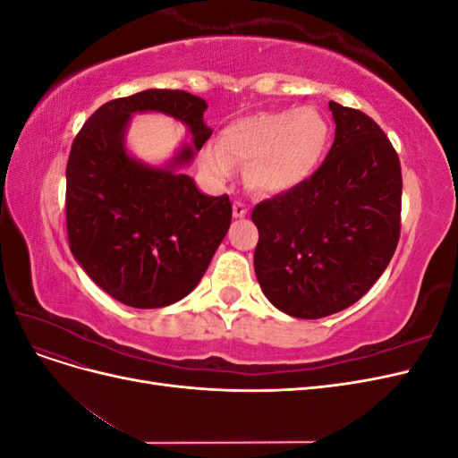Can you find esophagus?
I'll return each mask as SVG.
<instances>
[{
    "instance_id": "1",
    "label": "esophagus",
    "mask_w": 458,
    "mask_h": 458,
    "mask_svg": "<svg viewBox=\"0 0 458 458\" xmlns=\"http://www.w3.org/2000/svg\"><path fill=\"white\" fill-rule=\"evenodd\" d=\"M248 216V208L242 202H234L233 204V217H244Z\"/></svg>"
}]
</instances>
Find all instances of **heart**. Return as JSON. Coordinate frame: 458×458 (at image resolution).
I'll return each mask as SVG.
<instances>
[{
	"label": "heart",
	"instance_id": "obj_1",
	"mask_svg": "<svg viewBox=\"0 0 458 458\" xmlns=\"http://www.w3.org/2000/svg\"><path fill=\"white\" fill-rule=\"evenodd\" d=\"M328 123L313 106L263 110L231 122L217 143L204 145L202 170L225 182L234 162L246 164V183L261 195H283L313 177L328 145Z\"/></svg>",
	"mask_w": 458,
	"mask_h": 458
}]
</instances>
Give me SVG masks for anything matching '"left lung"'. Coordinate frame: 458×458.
I'll list each match as a JSON object with an SVG mask.
<instances>
[{
    "mask_svg": "<svg viewBox=\"0 0 458 458\" xmlns=\"http://www.w3.org/2000/svg\"><path fill=\"white\" fill-rule=\"evenodd\" d=\"M335 143L310 182L259 202L254 269L276 310L298 318L338 313L367 294L401 229V165L361 110L335 101Z\"/></svg>",
    "mask_w": 458,
    "mask_h": 458,
    "instance_id": "8db88e82",
    "label": "left lung"
}]
</instances>
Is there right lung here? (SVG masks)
<instances>
[{
    "instance_id": "right-lung-1",
    "label": "right lung",
    "mask_w": 458,
    "mask_h": 458,
    "mask_svg": "<svg viewBox=\"0 0 458 458\" xmlns=\"http://www.w3.org/2000/svg\"><path fill=\"white\" fill-rule=\"evenodd\" d=\"M204 99L182 89H145L97 108L72 143L68 244L89 279L130 308H165L185 298L229 231V197L204 195L182 172L212 135ZM135 112L179 119L193 143L164 166L137 161L125 148Z\"/></svg>"
}]
</instances>
